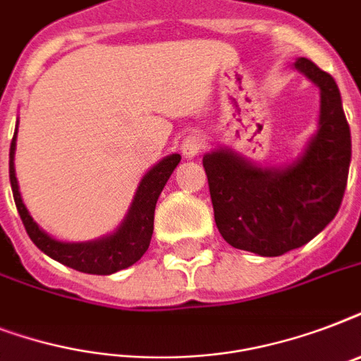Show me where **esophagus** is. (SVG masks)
I'll return each instance as SVG.
<instances>
[{
    "label": "esophagus",
    "instance_id": "34e87169",
    "mask_svg": "<svg viewBox=\"0 0 361 361\" xmlns=\"http://www.w3.org/2000/svg\"><path fill=\"white\" fill-rule=\"evenodd\" d=\"M204 147V138L200 135H189L181 142V153L183 157L195 159Z\"/></svg>",
    "mask_w": 361,
    "mask_h": 361
}]
</instances>
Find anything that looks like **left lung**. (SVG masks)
I'll list each match as a JSON object with an SVG mask.
<instances>
[{"mask_svg":"<svg viewBox=\"0 0 361 361\" xmlns=\"http://www.w3.org/2000/svg\"><path fill=\"white\" fill-rule=\"evenodd\" d=\"M294 69L320 90L319 130L302 157L285 169H260L228 149L202 159L221 236L260 257H279L313 240L337 215L347 187L350 127L339 87L311 59H296Z\"/></svg>","mask_w":361,"mask_h":361,"instance_id":"8db88e82","label":"left lung"}]
</instances>
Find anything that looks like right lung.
<instances>
[{
  "label": "right lung",
  "instance_id": "add662e5",
  "mask_svg": "<svg viewBox=\"0 0 361 361\" xmlns=\"http://www.w3.org/2000/svg\"><path fill=\"white\" fill-rule=\"evenodd\" d=\"M14 149H16V130H14L11 152H8V178H11V187H13L14 204H16V209H18L20 219L24 223L27 236L44 255L69 266V268L78 269L82 274L93 275L116 274V271L129 268L140 260L152 241L153 214H155L157 198L181 161V155L172 153L169 157H164L142 178L140 185L136 189L135 200L116 232L95 241L65 243V241L54 240L47 232L41 231L22 202L18 181L14 174Z\"/></svg>",
  "mask_w": 361,
  "mask_h": 361
}]
</instances>
